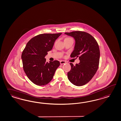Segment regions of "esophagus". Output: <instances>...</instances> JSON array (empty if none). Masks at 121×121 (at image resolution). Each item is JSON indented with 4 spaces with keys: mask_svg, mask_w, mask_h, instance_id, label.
<instances>
[{
    "mask_svg": "<svg viewBox=\"0 0 121 121\" xmlns=\"http://www.w3.org/2000/svg\"><path fill=\"white\" fill-rule=\"evenodd\" d=\"M60 64H61V65H63V64H65V63H66V62L65 61H60Z\"/></svg>",
    "mask_w": 121,
    "mask_h": 121,
    "instance_id": "1",
    "label": "esophagus"
}]
</instances>
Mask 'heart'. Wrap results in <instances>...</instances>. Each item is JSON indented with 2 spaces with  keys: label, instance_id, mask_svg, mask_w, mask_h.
Instances as JSON below:
<instances>
[{
  "label": "heart",
  "instance_id": "obj_1",
  "mask_svg": "<svg viewBox=\"0 0 121 121\" xmlns=\"http://www.w3.org/2000/svg\"><path fill=\"white\" fill-rule=\"evenodd\" d=\"M67 38H66V39H67Z\"/></svg>",
  "mask_w": 121,
  "mask_h": 121
}]
</instances>
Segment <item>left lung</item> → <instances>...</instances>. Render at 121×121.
Here are the masks:
<instances>
[{"label": "left lung", "instance_id": "left-lung-1", "mask_svg": "<svg viewBox=\"0 0 121 121\" xmlns=\"http://www.w3.org/2000/svg\"><path fill=\"white\" fill-rule=\"evenodd\" d=\"M65 34L75 39L71 58L79 57L80 60L75 66L70 63L71 69L67 73L68 78L76 86H83L92 79L98 68L100 56L98 44L91 34L83 31H76Z\"/></svg>", "mask_w": 121, "mask_h": 121}]
</instances>
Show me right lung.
I'll use <instances>...</instances> for the list:
<instances>
[{"label": "right lung", "mask_w": 121, "mask_h": 121, "mask_svg": "<svg viewBox=\"0 0 121 121\" xmlns=\"http://www.w3.org/2000/svg\"><path fill=\"white\" fill-rule=\"evenodd\" d=\"M62 33H43L32 38L23 51V69L28 78L39 86L49 83L59 65L58 60L46 62L45 57L52 50L54 42Z\"/></svg>", "instance_id": "1"}]
</instances>
